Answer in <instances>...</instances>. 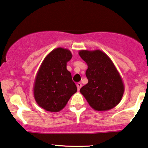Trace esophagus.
<instances>
[{
  "instance_id": "obj_1",
  "label": "esophagus",
  "mask_w": 148,
  "mask_h": 148,
  "mask_svg": "<svg viewBox=\"0 0 148 148\" xmlns=\"http://www.w3.org/2000/svg\"><path fill=\"white\" fill-rule=\"evenodd\" d=\"M77 90H79V89L81 88V87H82V84L81 83H79V82H78V83H77Z\"/></svg>"
}]
</instances>
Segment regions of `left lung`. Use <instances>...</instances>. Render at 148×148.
I'll return each instance as SVG.
<instances>
[{
	"label": "left lung",
	"mask_w": 148,
	"mask_h": 148,
	"mask_svg": "<svg viewBox=\"0 0 148 148\" xmlns=\"http://www.w3.org/2000/svg\"><path fill=\"white\" fill-rule=\"evenodd\" d=\"M79 55L88 65L86 75L88 82L80 92L92 108L106 111L121 101L124 84L112 61L101 50H80Z\"/></svg>",
	"instance_id": "1"
}]
</instances>
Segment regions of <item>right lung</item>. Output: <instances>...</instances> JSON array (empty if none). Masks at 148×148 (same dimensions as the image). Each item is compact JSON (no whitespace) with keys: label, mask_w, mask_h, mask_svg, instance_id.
I'll return each instance as SVG.
<instances>
[{"label":"right lung","mask_w":148,"mask_h":148,"mask_svg":"<svg viewBox=\"0 0 148 148\" xmlns=\"http://www.w3.org/2000/svg\"><path fill=\"white\" fill-rule=\"evenodd\" d=\"M69 49L58 47L45 57L35 78L34 95L40 107L49 112L63 109L77 92L66 64L72 58Z\"/></svg>","instance_id":"add662e5"}]
</instances>
